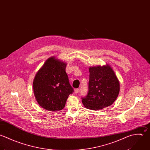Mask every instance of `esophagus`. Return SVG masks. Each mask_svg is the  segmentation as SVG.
I'll use <instances>...</instances> for the list:
<instances>
[{"label":"esophagus","instance_id":"obj_1","mask_svg":"<svg viewBox=\"0 0 150 150\" xmlns=\"http://www.w3.org/2000/svg\"><path fill=\"white\" fill-rule=\"evenodd\" d=\"M79 89H75L74 90V93L75 94H77L78 93H79Z\"/></svg>","mask_w":150,"mask_h":150}]
</instances>
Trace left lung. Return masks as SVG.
<instances>
[{"label": "left lung", "instance_id": "left-lung-1", "mask_svg": "<svg viewBox=\"0 0 150 150\" xmlns=\"http://www.w3.org/2000/svg\"><path fill=\"white\" fill-rule=\"evenodd\" d=\"M89 91L82 98L85 108L99 110L113 104L120 90L119 80L112 67L108 64L90 67Z\"/></svg>", "mask_w": 150, "mask_h": 150}]
</instances>
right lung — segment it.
Returning a JSON list of instances; mask_svg holds the SVG:
<instances>
[{"mask_svg":"<svg viewBox=\"0 0 150 150\" xmlns=\"http://www.w3.org/2000/svg\"><path fill=\"white\" fill-rule=\"evenodd\" d=\"M67 63L56 56L45 61L35 75L33 89L39 105L49 111L61 110L74 89L65 72Z\"/></svg>","mask_w":150,"mask_h":150,"instance_id":"obj_1","label":"right lung"}]
</instances>
